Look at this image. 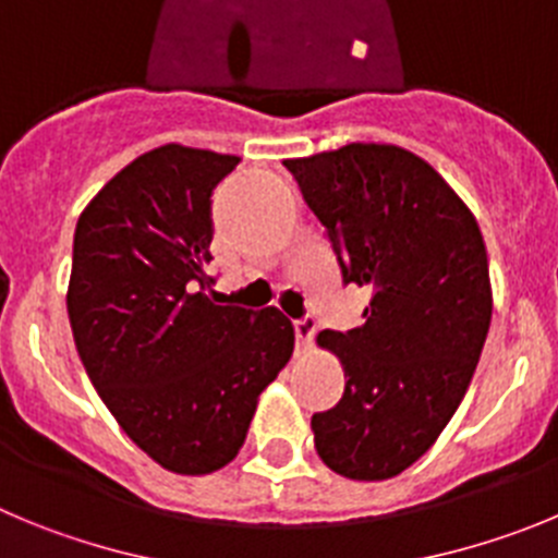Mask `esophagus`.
Here are the masks:
<instances>
[{"label":"esophagus","mask_w":558,"mask_h":558,"mask_svg":"<svg viewBox=\"0 0 558 558\" xmlns=\"http://www.w3.org/2000/svg\"><path fill=\"white\" fill-rule=\"evenodd\" d=\"M316 333V319L311 314H305L303 319H294V339H298V348L305 350L311 348V341H314Z\"/></svg>","instance_id":"obj_1"}]
</instances>
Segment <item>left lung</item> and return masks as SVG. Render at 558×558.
<instances>
[{"label": "left lung", "instance_id": "obj_1", "mask_svg": "<svg viewBox=\"0 0 558 558\" xmlns=\"http://www.w3.org/2000/svg\"><path fill=\"white\" fill-rule=\"evenodd\" d=\"M325 228L344 286H366L364 325L323 330L344 395L311 416L316 453L353 481L395 478L459 409L492 319L473 214L414 153L348 144L283 160Z\"/></svg>", "mask_w": 558, "mask_h": 558}]
</instances>
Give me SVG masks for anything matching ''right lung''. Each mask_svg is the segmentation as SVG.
<instances>
[{
  "label": "right lung",
  "mask_w": 558,
  "mask_h": 558,
  "mask_svg": "<svg viewBox=\"0 0 558 558\" xmlns=\"http://www.w3.org/2000/svg\"><path fill=\"white\" fill-rule=\"evenodd\" d=\"M235 155L167 144L105 185L74 230L69 323L94 389L160 466L235 459L258 395L294 350L278 308L217 305L210 194Z\"/></svg>",
  "instance_id": "obj_1"
}]
</instances>
